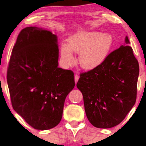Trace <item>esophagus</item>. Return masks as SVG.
Returning a JSON list of instances; mask_svg holds the SVG:
<instances>
[{"label": "esophagus", "mask_w": 146, "mask_h": 146, "mask_svg": "<svg viewBox=\"0 0 146 146\" xmlns=\"http://www.w3.org/2000/svg\"><path fill=\"white\" fill-rule=\"evenodd\" d=\"M74 80H75V83L76 84L79 80V76L78 75H75L74 76Z\"/></svg>", "instance_id": "34e87169"}]
</instances>
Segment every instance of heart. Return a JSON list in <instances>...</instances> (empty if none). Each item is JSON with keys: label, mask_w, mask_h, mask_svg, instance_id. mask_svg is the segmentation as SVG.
<instances>
[{"label": "heart", "mask_w": 146, "mask_h": 146, "mask_svg": "<svg viewBox=\"0 0 146 146\" xmlns=\"http://www.w3.org/2000/svg\"><path fill=\"white\" fill-rule=\"evenodd\" d=\"M68 45L61 46V58L67 66L76 62L73 52L79 53L80 64L86 70L101 65L108 56L113 45L112 36L100 32H80L69 38Z\"/></svg>", "instance_id": "heart-1"}]
</instances>
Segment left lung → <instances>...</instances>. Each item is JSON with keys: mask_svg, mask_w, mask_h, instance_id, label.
Returning a JSON list of instances; mask_svg holds the SVG:
<instances>
[{"mask_svg": "<svg viewBox=\"0 0 146 146\" xmlns=\"http://www.w3.org/2000/svg\"><path fill=\"white\" fill-rule=\"evenodd\" d=\"M125 40L101 65L81 73L76 84L88 119L98 128L118 125L136 101L139 64L127 36Z\"/></svg>", "mask_w": 146, "mask_h": 146, "instance_id": "8db88e82", "label": "left lung"}]
</instances>
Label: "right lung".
Returning <instances> with one entry per match:
<instances>
[{
  "instance_id": "add662e5",
  "label": "right lung",
  "mask_w": 146,
  "mask_h": 146,
  "mask_svg": "<svg viewBox=\"0 0 146 146\" xmlns=\"http://www.w3.org/2000/svg\"><path fill=\"white\" fill-rule=\"evenodd\" d=\"M57 36L36 27L23 29L7 70L13 109L29 124L46 130L62 117L65 99L75 86L72 70L58 68Z\"/></svg>"
}]
</instances>
